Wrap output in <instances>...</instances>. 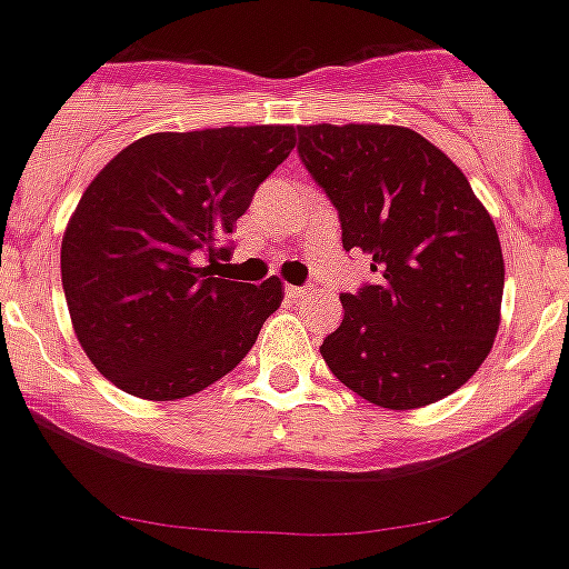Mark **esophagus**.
<instances>
[{"mask_svg":"<svg viewBox=\"0 0 569 569\" xmlns=\"http://www.w3.org/2000/svg\"><path fill=\"white\" fill-rule=\"evenodd\" d=\"M286 295L300 300V297H308V286H286Z\"/></svg>","mask_w":569,"mask_h":569,"instance_id":"34e87169","label":"esophagus"}]
</instances>
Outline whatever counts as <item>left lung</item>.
<instances>
[{"instance_id": "8db88e82", "label": "left lung", "mask_w": 569, "mask_h": 569, "mask_svg": "<svg viewBox=\"0 0 569 569\" xmlns=\"http://www.w3.org/2000/svg\"><path fill=\"white\" fill-rule=\"evenodd\" d=\"M297 152L339 211L345 250L378 272L341 295L345 319L319 347L330 372L391 411L453 395L492 350L503 300L498 230L470 180L397 124H300Z\"/></svg>"}]
</instances>
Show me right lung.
I'll return each instance as SVG.
<instances>
[{
	"mask_svg": "<svg viewBox=\"0 0 569 569\" xmlns=\"http://www.w3.org/2000/svg\"><path fill=\"white\" fill-rule=\"evenodd\" d=\"M295 150V127L152 132L86 189L60 244L82 350L141 400H180L239 367L283 300L278 278H217L236 219Z\"/></svg>",
	"mask_w": 569,
	"mask_h": 569,
	"instance_id": "obj_1",
	"label": "right lung"
}]
</instances>
